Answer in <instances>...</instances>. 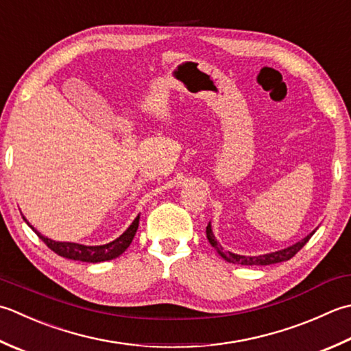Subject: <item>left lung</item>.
Wrapping results in <instances>:
<instances>
[{
    "mask_svg": "<svg viewBox=\"0 0 351 351\" xmlns=\"http://www.w3.org/2000/svg\"><path fill=\"white\" fill-rule=\"evenodd\" d=\"M313 232H312V234H308L307 237H304L303 240H301V242L295 243V245L289 246V248H286V250L271 252V254H265V256H258V257H246V256H239V254H232L230 251H223L222 246L217 243V240L215 239V236H213L211 225L208 223V226H207V239H208V242L211 243L213 248H215L219 254H221V256L226 260V262L245 265V266H266V265H274V263H280V262H286V260H291L295 256V254H297L308 242V239L313 236Z\"/></svg>",
    "mask_w": 351,
    "mask_h": 351,
    "instance_id": "8db88e82",
    "label": "left lung"
}]
</instances>
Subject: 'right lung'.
I'll return each instance as SVG.
<instances>
[{"label": "right lung", "mask_w": 351, "mask_h": 351, "mask_svg": "<svg viewBox=\"0 0 351 351\" xmlns=\"http://www.w3.org/2000/svg\"><path fill=\"white\" fill-rule=\"evenodd\" d=\"M138 222H140V216L135 219L132 225H130L119 239H115L114 242L101 245V246H85V245L71 243V242H54L51 239L44 237L36 230L34 231H36L38 237L43 240L48 248L56 252L58 256L71 258V260H80V262L97 263V262H105V260H112L115 257H119L120 254L125 252L128 250V246L132 243L135 232L138 230Z\"/></svg>", "instance_id": "add662e5"}]
</instances>
